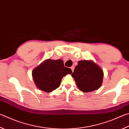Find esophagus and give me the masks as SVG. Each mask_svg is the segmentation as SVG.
<instances>
[{
  "instance_id": "1",
  "label": "esophagus",
  "mask_w": 129,
  "mask_h": 129,
  "mask_svg": "<svg viewBox=\"0 0 129 129\" xmlns=\"http://www.w3.org/2000/svg\"><path fill=\"white\" fill-rule=\"evenodd\" d=\"M71 69H72V72H73V71H74V66H72V67H71Z\"/></svg>"
}]
</instances>
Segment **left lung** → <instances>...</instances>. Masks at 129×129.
Here are the masks:
<instances>
[{"instance_id":"8db88e82","label":"left lung","mask_w":129,"mask_h":129,"mask_svg":"<svg viewBox=\"0 0 129 129\" xmlns=\"http://www.w3.org/2000/svg\"><path fill=\"white\" fill-rule=\"evenodd\" d=\"M77 87L84 92L99 89L103 83L104 73L99 65L92 60H81L72 74Z\"/></svg>"}]
</instances>
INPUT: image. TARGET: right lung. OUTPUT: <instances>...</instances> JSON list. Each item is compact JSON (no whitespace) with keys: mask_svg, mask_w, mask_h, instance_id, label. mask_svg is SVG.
Segmentation results:
<instances>
[{"mask_svg":"<svg viewBox=\"0 0 129 129\" xmlns=\"http://www.w3.org/2000/svg\"><path fill=\"white\" fill-rule=\"evenodd\" d=\"M72 73L71 69L64 67L62 60L48 58L34 69L32 76L37 88L51 92L59 87L63 77Z\"/></svg>","mask_w":129,"mask_h":129,"instance_id":"right-lung-1","label":"right lung"}]
</instances>
